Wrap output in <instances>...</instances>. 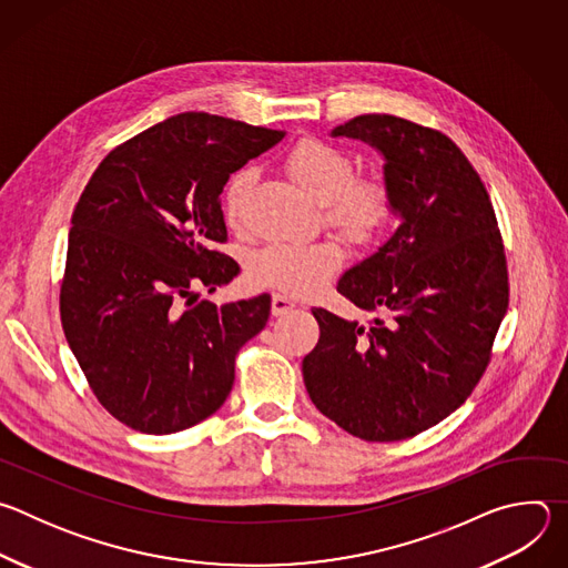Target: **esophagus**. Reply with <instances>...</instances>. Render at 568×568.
Masks as SVG:
<instances>
[{
    "instance_id": "esophagus-1",
    "label": "esophagus",
    "mask_w": 568,
    "mask_h": 568,
    "mask_svg": "<svg viewBox=\"0 0 568 568\" xmlns=\"http://www.w3.org/2000/svg\"><path fill=\"white\" fill-rule=\"evenodd\" d=\"M294 310V303L287 298V296H283V294H274L272 296V314L274 316H285V314H290Z\"/></svg>"
}]
</instances>
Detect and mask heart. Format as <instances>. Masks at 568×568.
I'll return each instance as SVG.
<instances>
[{
	"instance_id": "obj_1",
	"label": "heart",
	"mask_w": 568,
	"mask_h": 568,
	"mask_svg": "<svg viewBox=\"0 0 568 568\" xmlns=\"http://www.w3.org/2000/svg\"><path fill=\"white\" fill-rule=\"evenodd\" d=\"M287 173L323 204V217L351 242H368L388 220L390 193L379 178H353V159L321 139L298 141L285 159ZM254 182L252 169H240L224 186L222 204L231 229L245 224V209ZM344 263L335 242L290 245L274 242L250 261V278L285 296L303 298L321 292Z\"/></svg>"
}]
</instances>
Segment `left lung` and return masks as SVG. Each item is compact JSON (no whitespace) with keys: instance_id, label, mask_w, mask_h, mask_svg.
<instances>
[{"instance_id":"left-lung-1","label":"left lung","mask_w":568,"mask_h":568,"mask_svg":"<svg viewBox=\"0 0 568 568\" xmlns=\"http://www.w3.org/2000/svg\"><path fill=\"white\" fill-rule=\"evenodd\" d=\"M333 136L384 156L399 226L337 290L373 326L312 310L321 337L303 359L314 407L344 432L390 443L456 412L490 362L508 310L497 215L478 173L438 130L390 114H362Z\"/></svg>"}]
</instances>
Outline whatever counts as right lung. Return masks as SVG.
I'll use <instances>...</instances> for the list:
<instances>
[{
	"label": "right lung",
	"instance_id": "1",
	"mask_svg": "<svg viewBox=\"0 0 568 568\" xmlns=\"http://www.w3.org/2000/svg\"><path fill=\"white\" fill-rule=\"evenodd\" d=\"M285 132L184 112L116 145L73 215L60 287L62 331L94 395L141 434H175L215 414L235 355L270 318V296L215 305L237 263L220 193Z\"/></svg>",
	"mask_w": 568,
	"mask_h": 568
}]
</instances>
